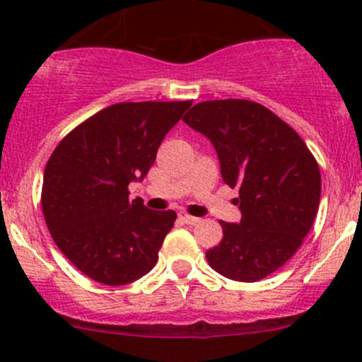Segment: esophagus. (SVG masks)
<instances>
[{"label": "esophagus", "mask_w": 362, "mask_h": 362, "mask_svg": "<svg viewBox=\"0 0 362 362\" xmlns=\"http://www.w3.org/2000/svg\"><path fill=\"white\" fill-rule=\"evenodd\" d=\"M178 218H180L184 223H187V226H196V223L199 222V218H197V216L189 215V213H180V215H178Z\"/></svg>", "instance_id": "obj_1"}]
</instances>
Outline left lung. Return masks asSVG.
Instances as JSON below:
<instances>
[{"label": "left lung", "mask_w": 362, "mask_h": 362, "mask_svg": "<svg viewBox=\"0 0 362 362\" xmlns=\"http://www.w3.org/2000/svg\"><path fill=\"white\" fill-rule=\"evenodd\" d=\"M184 121L211 140L223 182L239 189L241 222L220 220L223 238L206 251L208 264L241 283L271 276L302 246L317 215L321 171L314 154L258 102H199Z\"/></svg>", "instance_id": "left-lung-1"}]
</instances>
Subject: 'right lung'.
<instances>
[{
	"label": "right lung",
	"instance_id": "1",
	"mask_svg": "<svg viewBox=\"0 0 362 362\" xmlns=\"http://www.w3.org/2000/svg\"><path fill=\"white\" fill-rule=\"evenodd\" d=\"M192 100L121 102L67 133L47 163L41 189L45 222L67 260L90 279L121 286L158 262L173 210L152 211L128 199L163 139Z\"/></svg>",
	"mask_w": 362,
	"mask_h": 362
}]
</instances>
